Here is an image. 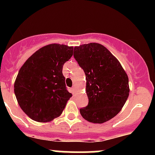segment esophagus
I'll return each mask as SVG.
<instances>
[{"mask_svg":"<svg viewBox=\"0 0 155 155\" xmlns=\"http://www.w3.org/2000/svg\"><path fill=\"white\" fill-rule=\"evenodd\" d=\"M76 87L73 86V87L71 88V92H72V94H74L76 93Z\"/></svg>","mask_w":155,"mask_h":155,"instance_id":"obj_1","label":"esophagus"}]
</instances>
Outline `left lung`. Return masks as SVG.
I'll return each instance as SVG.
<instances>
[{"label": "left lung", "instance_id": "left-lung-1", "mask_svg": "<svg viewBox=\"0 0 155 155\" xmlns=\"http://www.w3.org/2000/svg\"><path fill=\"white\" fill-rule=\"evenodd\" d=\"M86 76L88 105L79 109L89 122H107L115 116L129 96V80L118 59L100 43L74 47V54Z\"/></svg>", "mask_w": 155, "mask_h": 155}]
</instances>
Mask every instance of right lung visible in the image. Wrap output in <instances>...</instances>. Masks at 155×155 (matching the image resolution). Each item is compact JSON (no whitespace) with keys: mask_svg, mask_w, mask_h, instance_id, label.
Here are the masks:
<instances>
[{"mask_svg":"<svg viewBox=\"0 0 155 155\" xmlns=\"http://www.w3.org/2000/svg\"><path fill=\"white\" fill-rule=\"evenodd\" d=\"M73 53V46L52 43L37 50L20 68L14 92L19 107L34 121L48 122L61 115L72 97L62 70Z\"/></svg>","mask_w":155,"mask_h":155,"instance_id":"1","label":"right lung"}]
</instances>
